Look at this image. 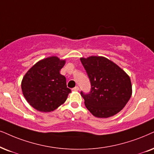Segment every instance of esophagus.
<instances>
[{
	"label": "esophagus",
	"instance_id": "1",
	"mask_svg": "<svg viewBox=\"0 0 154 154\" xmlns=\"http://www.w3.org/2000/svg\"><path fill=\"white\" fill-rule=\"evenodd\" d=\"M72 91H79V86H75V88H73L72 89Z\"/></svg>",
	"mask_w": 154,
	"mask_h": 154
}]
</instances>
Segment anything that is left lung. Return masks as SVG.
<instances>
[{
  "label": "left lung",
  "instance_id": "1",
  "mask_svg": "<svg viewBox=\"0 0 154 154\" xmlns=\"http://www.w3.org/2000/svg\"><path fill=\"white\" fill-rule=\"evenodd\" d=\"M80 59L91 84V93H81L86 108L99 118H107L119 112L132 94L129 75L104 57L91 56Z\"/></svg>",
  "mask_w": 154,
  "mask_h": 154
}]
</instances>
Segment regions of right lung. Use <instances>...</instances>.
Wrapping results in <instances>:
<instances>
[{"mask_svg": "<svg viewBox=\"0 0 154 154\" xmlns=\"http://www.w3.org/2000/svg\"><path fill=\"white\" fill-rule=\"evenodd\" d=\"M66 63L52 56L40 60L28 70L21 82L23 94L38 111L49 112L65 103L71 91L64 75L60 73Z\"/></svg>", "mask_w": 154, "mask_h": 154, "instance_id": "1", "label": "right lung"}]
</instances>
